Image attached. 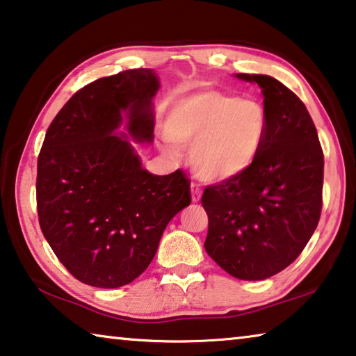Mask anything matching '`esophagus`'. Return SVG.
<instances>
[{"mask_svg":"<svg viewBox=\"0 0 356 356\" xmlns=\"http://www.w3.org/2000/svg\"><path fill=\"white\" fill-rule=\"evenodd\" d=\"M190 190H191V201L198 202L201 200V188H200V185L198 184H191Z\"/></svg>","mask_w":356,"mask_h":356,"instance_id":"esophagus-1","label":"esophagus"}]
</instances>
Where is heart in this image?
Returning <instances> with one entry per match:
<instances>
[{
    "instance_id": "1",
    "label": "heart",
    "mask_w": 356,
    "mask_h": 356,
    "mask_svg": "<svg viewBox=\"0 0 356 356\" xmlns=\"http://www.w3.org/2000/svg\"><path fill=\"white\" fill-rule=\"evenodd\" d=\"M165 133L176 145L191 147V166L201 180L223 182L255 165L266 144L269 117L257 101L202 90L171 107Z\"/></svg>"
}]
</instances>
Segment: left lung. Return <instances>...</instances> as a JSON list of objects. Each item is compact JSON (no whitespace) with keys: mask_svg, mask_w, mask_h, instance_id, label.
<instances>
[{"mask_svg":"<svg viewBox=\"0 0 356 356\" xmlns=\"http://www.w3.org/2000/svg\"><path fill=\"white\" fill-rule=\"evenodd\" d=\"M258 83L269 117L261 155L239 177L202 193L207 255L241 280H264L295 261L321 212L323 152L302 101L277 79L236 74Z\"/></svg>","mask_w":356,"mask_h":356,"instance_id":"obj_1","label":"left lung"}]
</instances>
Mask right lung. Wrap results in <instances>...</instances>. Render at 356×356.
I'll use <instances>...</instances> for the list:
<instances>
[{
    "label": "right lung",
    "mask_w": 356,
    "mask_h": 356,
    "mask_svg": "<svg viewBox=\"0 0 356 356\" xmlns=\"http://www.w3.org/2000/svg\"><path fill=\"white\" fill-rule=\"evenodd\" d=\"M154 70L122 71L88 83L61 107L38 158L36 200L44 238L83 284L117 289L154 259L171 218L190 204V180L177 169L143 168L127 134L154 140Z\"/></svg>",
    "instance_id": "right-lung-1"
}]
</instances>
